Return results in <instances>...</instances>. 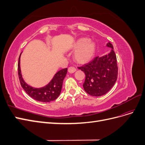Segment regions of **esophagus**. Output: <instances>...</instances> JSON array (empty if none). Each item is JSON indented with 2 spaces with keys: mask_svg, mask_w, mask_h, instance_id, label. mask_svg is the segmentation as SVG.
<instances>
[{
  "mask_svg": "<svg viewBox=\"0 0 145 145\" xmlns=\"http://www.w3.org/2000/svg\"><path fill=\"white\" fill-rule=\"evenodd\" d=\"M76 71V69L74 67H69L68 68V72L69 73H73Z\"/></svg>",
  "mask_w": 145,
  "mask_h": 145,
  "instance_id": "esophagus-1",
  "label": "esophagus"
}]
</instances>
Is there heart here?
<instances>
[{"instance_id": "heart-1", "label": "heart", "mask_w": 145, "mask_h": 145, "mask_svg": "<svg viewBox=\"0 0 145 145\" xmlns=\"http://www.w3.org/2000/svg\"><path fill=\"white\" fill-rule=\"evenodd\" d=\"M76 51L74 58L77 62L86 63L93 58L95 51V44L87 38H82L78 40L75 45Z\"/></svg>"}]
</instances>
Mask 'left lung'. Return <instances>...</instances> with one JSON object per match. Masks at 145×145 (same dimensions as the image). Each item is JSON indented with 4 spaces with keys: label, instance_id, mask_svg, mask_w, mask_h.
<instances>
[{
    "label": "left lung",
    "instance_id": "left-lung-1",
    "mask_svg": "<svg viewBox=\"0 0 145 145\" xmlns=\"http://www.w3.org/2000/svg\"><path fill=\"white\" fill-rule=\"evenodd\" d=\"M107 46L112 48L110 53L100 57H95L89 63L78 67L86 75L83 88L88 94L95 97L106 94L117 79L116 55L111 43H107Z\"/></svg>",
    "mask_w": 145,
    "mask_h": 145
}]
</instances>
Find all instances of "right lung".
<instances>
[{
  "mask_svg": "<svg viewBox=\"0 0 145 145\" xmlns=\"http://www.w3.org/2000/svg\"><path fill=\"white\" fill-rule=\"evenodd\" d=\"M18 62V75L20 85L25 91L31 97L42 102H50L59 97L62 90L63 81L67 73L68 69L66 68L60 70L54 76L52 80L46 86L41 88H34L28 85L22 77L20 67V57Z\"/></svg>",
  "mask_w": 145,
  "mask_h": 145,
  "instance_id": "1",
  "label": "right lung"
}]
</instances>
